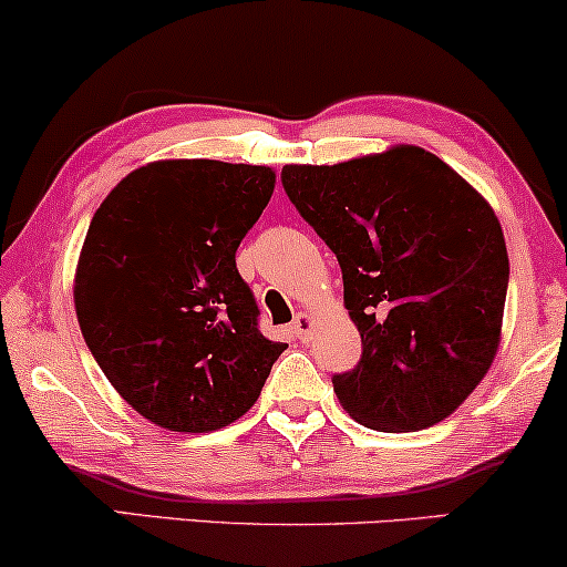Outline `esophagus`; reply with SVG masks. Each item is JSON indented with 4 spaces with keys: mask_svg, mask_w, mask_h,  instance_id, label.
I'll use <instances>...</instances> for the list:
<instances>
[{
    "mask_svg": "<svg viewBox=\"0 0 567 567\" xmlns=\"http://www.w3.org/2000/svg\"><path fill=\"white\" fill-rule=\"evenodd\" d=\"M312 328H316V320H312V316H307V312H299V316L295 318V323H291V333H295L297 339H307L312 333Z\"/></svg>",
    "mask_w": 567,
    "mask_h": 567,
    "instance_id": "esophagus-1",
    "label": "esophagus"
}]
</instances>
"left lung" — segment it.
I'll return each instance as SVG.
<instances>
[{"mask_svg": "<svg viewBox=\"0 0 567 567\" xmlns=\"http://www.w3.org/2000/svg\"><path fill=\"white\" fill-rule=\"evenodd\" d=\"M284 188L331 247L362 358L333 375L368 429L436 425L484 381L502 341L509 260L494 209L423 146L284 165Z\"/></svg>", "mask_w": 567, "mask_h": 567, "instance_id": "obj_1", "label": "left lung"}]
</instances>
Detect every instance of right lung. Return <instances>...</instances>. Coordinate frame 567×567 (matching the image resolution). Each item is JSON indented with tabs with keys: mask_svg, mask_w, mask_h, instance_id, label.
I'll use <instances>...</instances> for the list:
<instances>
[{
	"mask_svg": "<svg viewBox=\"0 0 567 567\" xmlns=\"http://www.w3.org/2000/svg\"><path fill=\"white\" fill-rule=\"evenodd\" d=\"M272 188L268 165L155 159L91 218L73 278L81 333L117 394L159 429L239 421L286 349L260 333L236 270Z\"/></svg>",
	"mask_w": 567,
	"mask_h": 567,
	"instance_id": "obj_1",
	"label": "right lung"
}]
</instances>
